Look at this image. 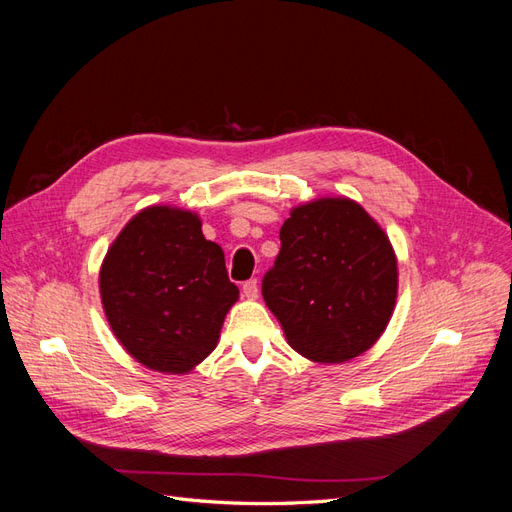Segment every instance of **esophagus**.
<instances>
[{
  "mask_svg": "<svg viewBox=\"0 0 512 512\" xmlns=\"http://www.w3.org/2000/svg\"><path fill=\"white\" fill-rule=\"evenodd\" d=\"M243 294L247 299H258V280H250L243 284Z\"/></svg>",
  "mask_w": 512,
  "mask_h": 512,
  "instance_id": "obj_1",
  "label": "esophagus"
}]
</instances>
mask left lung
<instances>
[{
	"label": "left lung",
	"instance_id": "8db88e82",
	"mask_svg": "<svg viewBox=\"0 0 512 512\" xmlns=\"http://www.w3.org/2000/svg\"><path fill=\"white\" fill-rule=\"evenodd\" d=\"M262 297L290 348L344 363L378 342L397 299V258L384 230L350 198L294 207Z\"/></svg>",
	"mask_w": 512,
	"mask_h": 512
}]
</instances>
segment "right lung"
I'll use <instances>...</instances> for the list:
<instances>
[{
	"instance_id": "add662e5",
	"label": "right lung",
	"mask_w": 512,
	"mask_h": 512,
	"mask_svg": "<svg viewBox=\"0 0 512 512\" xmlns=\"http://www.w3.org/2000/svg\"><path fill=\"white\" fill-rule=\"evenodd\" d=\"M100 297L119 344L138 363L188 374L218 346L239 288L196 213L153 205L136 213L108 247Z\"/></svg>"
}]
</instances>
